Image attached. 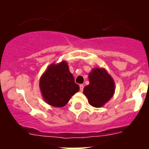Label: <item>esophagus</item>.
<instances>
[{"instance_id":"obj_1","label":"esophagus","mask_w":149,"mask_h":149,"mask_svg":"<svg viewBox=\"0 0 149 149\" xmlns=\"http://www.w3.org/2000/svg\"><path fill=\"white\" fill-rule=\"evenodd\" d=\"M83 88H84V85H83V84L80 85V92H83Z\"/></svg>"}]
</instances>
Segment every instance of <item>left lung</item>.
Listing matches in <instances>:
<instances>
[{"mask_svg": "<svg viewBox=\"0 0 149 149\" xmlns=\"http://www.w3.org/2000/svg\"><path fill=\"white\" fill-rule=\"evenodd\" d=\"M88 78L90 84L85 87L83 94L92 107H102L115 93L114 80L104 68L92 69Z\"/></svg>", "mask_w": 149, "mask_h": 149, "instance_id": "left-lung-1", "label": "left lung"}]
</instances>
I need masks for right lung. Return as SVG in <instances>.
Returning a JSON list of instances; mask_svg holds the SVG:
<instances>
[{
  "label": "right lung",
  "instance_id": "right-lung-1",
  "mask_svg": "<svg viewBox=\"0 0 149 149\" xmlns=\"http://www.w3.org/2000/svg\"><path fill=\"white\" fill-rule=\"evenodd\" d=\"M39 88L45 102L54 107H64L80 89L66 61L49 65L40 77Z\"/></svg>",
  "mask_w": 149,
  "mask_h": 149
}]
</instances>
